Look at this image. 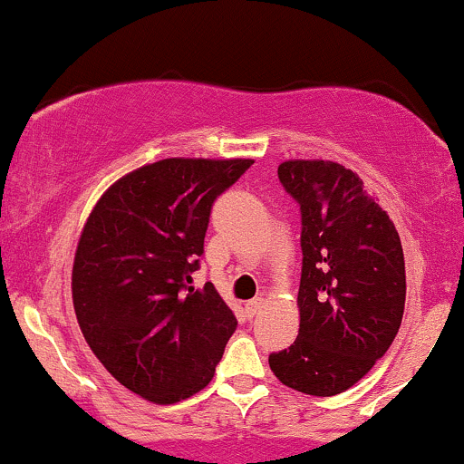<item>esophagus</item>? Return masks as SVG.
Here are the masks:
<instances>
[{
    "mask_svg": "<svg viewBox=\"0 0 464 464\" xmlns=\"http://www.w3.org/2000/svg\"><path fill=\"white\" fill-rule=\"evenodd\" d=\"M261 307H263V298H252V301H247L246 310H247V314H250V316H254V314L261 310Z\"/></svg>",
    "mask_w": 464,
    "mask_h": 464,
    "instance_id": "34e87169",
    "label": "esophagus"
}]
</instances>
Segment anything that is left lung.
<instances>
[{
  "mask_svg": "<svg viewBox=\"0 0 464 464\" xmlns=\"http://www.w3.org/2000/svg\"><path fill=\"white\" fill-rule=\"evenodd\" d=\"M278 179L301 206V325L270 353L274 376L310 396H336L385 356L405 310V256L387 212L358 174L294 159Z\"/></svg>",
  "mask_w": 464,
  "mask_h": 464,
  "instance_id": "1",
  "label": "left lung"
}]
</instances>
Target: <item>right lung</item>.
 <instances>
[{"instance_id":"right-lung-1","label":"right lung","mask_w":464,"mask_h":464,"mask_svg":"<svg viewBox=\"0 0 464 464\" xmlns=\"http://www.w3.org/2000/svg\"><path fill=\"white\" fill-rule=\"evenodd\" d=\"M252 159H163L114 181L72 266L83 338L123 387L172 405L212 381L237 318L212 283L194 290L214 198Z\"/></svg>"}]
</instances>
